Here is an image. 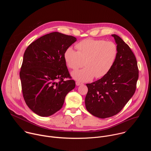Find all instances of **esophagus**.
Returning a JSON list of instances; mask_svg holds the SVG:
<instances>
[{"label": "esophagus", "instance_id": "34e87169", "mask_svg": "<svg viewBox=\"0 0 151 151\" xmlns=\"http://www.w3.org/2000/svg\"><path fill=\"white\" fill-rule=\"evenodd\" d=\"M83 83H82V82H79V81H76V85H77V86H79V85H82Z\"/></svg>", "mask_w": 151, "mask_h": 151}]
</instances>
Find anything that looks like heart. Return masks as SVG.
Wrapping results in <instances>:
<instances>
[{"label": "heart", "mask_w": 151, "mask_h": 151, "mask_svg": "<svg viewBox=\"0 0 151 151\" xmlns=\"http://www.w3.org/2000/svg\"><path fill=\"white\" fill-rule=\"evenodd\" d=\"M77 51L68 48L64 59L68 66L74 70L85 67L72 73L73 78L81 82L104 77L113 67L118 55V47L114 42L101 39H87L76 45Z\"/></svg>", "instance_id": "b5f03b06"}]
</instances>
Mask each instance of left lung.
Segmentation results:
<instances>
[{"instance_id":"8db88e82","label":"left lung","mask_w":151,"mask_h":151,"mask_svg":"<svg viewBox=\"0 0 151 151\" xmlns=\"http://www.w3.org/2000/svg\"><path fill=\"white\" fill-rule=\"evenodd\" d=\"M112 36L118 50L113 67L104 77L86 84L88 90L85 100L86 109L100 118L113 116L123 109L134 94L139 78L134 53L119 36Z\"/></svg>"}]
</instances>
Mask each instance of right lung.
I'll list each match as a JSON object with an SVG mask.
<instances>
[{"mask_svg": "<svg viewBox=\"0 0 151 151\" xmlns=\"http://www.w3.org/2000/svg\"><path fill=\"white\" fill-rule=\"evenodd\" d=\"M76 41L72 36L52 32L38 38L26 50L19 72L21 88L26 104L36 114L53 115L75 88L64 53Z\"/></svg>", "mask_w": 151, "mask_h": 151, "instance_id": "obj_1", "label": "right lung"}]
</instances>
